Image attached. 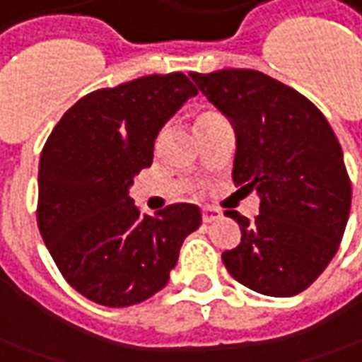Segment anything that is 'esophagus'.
<instances>
[{"label": "esophagus", "instance_id": "34e87169", "mask_svg": "<svg viewBox=\"0 0 362 362\" xmlns=\"http://www.w3.org/2000/svg\"><path fill=\"white\" fill-rule=\"evenodd\" d=\"M223 216V211H218V209H214V206H205L203 209V221L205 223H214V221H218Z\"/></svg>", "mask_w": 362, "mask_h": 362}]
</instances>
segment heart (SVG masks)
Wrapping results in <instances>:
<instances>
[{
	"label": "heart",
	"instance_id": "b5f03b06",
	"mask_svg": "<svg viewBox=\"0 0 362 362\" xmlns=\"http://www.w3.org/2000/svg\"><path fill=\"white\" fill-rule=\"evenodd\" d=\"M214 112H205V114H201V116H199V119L201 118H206V116H213Z\"/></svg>",
	"mask_w": 362,
	"mask_h": 362
}]
</instances>
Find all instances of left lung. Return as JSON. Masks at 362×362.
Here are the masks:
<instances>
[{"instance_id": "obj_1", "label": "left lung", "mask_w": 362, "mask_h": 362, "mask_svg": "<svg viewBox=\"0 0 362 362\" xmlns=\"http://www.w3.org/2000/svg\"><path fill=\"white\" fill-rule=\"evenodd\" d=\"M209 102L233 122V179L256 189L260 214L236 211L240 244L223 252L234 280L290 298L310 288L339 250L351 211L343 151L321 110L260 71L224 69L189 74Z\"/></svg>"}]
</instances>
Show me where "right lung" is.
Returning a JSON list of instances; mask_svg holds the SVG:
<instances>
[{
    "label": "right lung",
    "instance_id": "add662e5",
    "mask_svg": "<svg viewBox=\"0 0 362 362\" xmlns=\"http://www.w3.org/2000/svg\"><path fill=\"white\" fill-rule=\"evenodd\" d=\"M195 94L183 72L149 74L82 96L52 128L39 161L37 224L62 278L90 301L128 308L163 290L199 228L197 205L149 216L128 197L153 161L159 129Z\"/></svg>",
    "mask_w": 362,
    "mask_h": 362
}]
</instances>
